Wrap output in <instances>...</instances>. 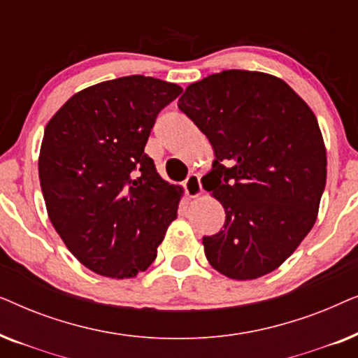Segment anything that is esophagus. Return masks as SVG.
I'll list each match as a JSON object with an SVG mask.
<instances>
[{"label":"esophagus","mask_w":358,"mask_h":358,"mask_svg":"<svg viewBox=\"0 0 358 358\" xmlns=\"http://www.w3.org/2000/svg\"><path fill=\"white\" fill-rule=\"evenodd\" d=\"M184 189H185V194L189 195V197H199L200 194H202V182H200V176L199 174H190L187 180L184 182Z\"/></svg>","instance_id":"1"}]
</instances>
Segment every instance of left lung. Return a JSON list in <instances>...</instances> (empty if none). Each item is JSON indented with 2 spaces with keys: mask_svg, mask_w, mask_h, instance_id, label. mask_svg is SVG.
Masks as SVG:
<instances>
[{
  "mask_svg": "<svg viewBox=\"0 0 358 358\" xmlns=\"http://www.w3.org/2000/svg\"><path fill=\"white\" fill-rule=\"evenodd\" d=\"M178 107L215 151L202 184L227 218L202 239L210 266L234 280L275 271L311 231L326 187L316 115L280 78L246 70L192 83Z\"/></svg>",
  "mask_w": 358,
  "mask_h": 358,
  "instance_id": "1",
  "label": "left lung"
}]
</instances>
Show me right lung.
Wrapping results in <instances>:
<instances>
[{"label": "right lung", "mask_w": 358, "mask_h": 358, "mask_svg": "<svg viewBox=\"0 0 358 358\" xmlns=\"http://www.w3.org/2000/svg\"><path fill=\"white\" fill-rule=\"evenodd\" d=\"M180 92L151 76L117 78L76 92L45 127L38 178L48 218L99 275L146 271L178 217L182 187L161 179L145 145Z\"/></svg>", "instance_id": "obj_1"}]
</instances>
